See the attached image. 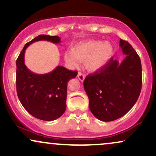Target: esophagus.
Segmentation results:
<instances>
[{"label": "esophagus", "instance_id": "34e87169", "mask_svg": "<svg viewBox=\"0 0 156 156\" xmlns=\"http://www.w3.org/2000/svg\"><path fill=\"white\" fill-rule=\"evenodd\" d=\"M78 78L80 80V81H83L84 79H85V75L83 74L82 73H78Z\"/></svg>", "mask_w": 156, "mask_h": 156}]
</instances>
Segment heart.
<instances>
[{"mask_svg": "<svg viewBox=\"0 0 156 156\" xmlns=\"http://www.w3.org/2000/svg\"><path fill=\"white\" fill-rule=\"evenodd\" d=\"M114 54V48L108 42L87 40L76 44L71 51L64 54V59L72 66H76L78 61H84L85 67L89 71H98L108 64Z\"/></svg>", "mask_w": 156, "mask_h": 156, "instance_id": "heart-1", "label": "heart"}]
</instances>
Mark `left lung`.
Segmentation results:
<instances>
[{"label":"left lung","instance_id":"obj_1","mask_svg":"<svg viewBox=\"0 0 156 156\" xmlns=\"http://www.w3.org/2000/svg\"><path fill=\"white\" fill-rule=\"evenodd\" d=\"M119 46L126 55L121 63L112 58L105 67L89 74L83 81L89 109L103 122L124 116L135 105L141 92L140 58L127 41L120 39Z\"/></svg>","mask_w":156,"mask_h":156}]
</instances>
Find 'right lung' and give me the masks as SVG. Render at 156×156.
<instances>
[{
  "mask_svg": "<svg viewBox=\"0 0 156 156\" xmlns=\"http://www.w3.org/2000/svg\"><path fill=\"white\" fill-rule=\"evenodd\" d=\"M41 40L55 44L61 42L59 37L42 34L26 44L16 61V87L20 101L27 112L39 119L52 121L65 112L67 83L78 72L62 66L42 75L30 71L24 63L25 51L28 45Z\"/></svg>",
  "mask_w": 156,
  "mask_h": 156,
  "instance_id": "obj_1",
  "label": "right lung"
}]
</instances>
